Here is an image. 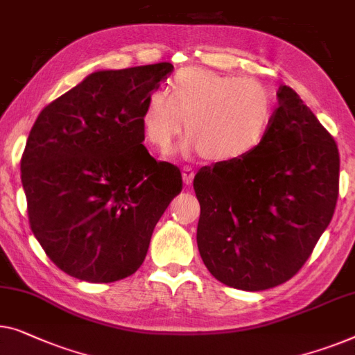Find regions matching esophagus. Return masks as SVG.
<instances>
[{
    "label": "esophagus",
    "instance_id": "34e87169",
    "mask_svg": "<svg viewBox=\"0 0 355 355\" xmlns=\"http://www.w3.org/2000/svg\"><path fill=\"white\" fill-rule=\"evenodd\" d=\"M193 176H195V171L192 168H189V166L182 168V179H184V184H186V186H190V184H192Z\"/></svg>",
    "mask_w": 355,
    "mask_h": 355
}]
</instances>
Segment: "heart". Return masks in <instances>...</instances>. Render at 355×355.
<instances>
[{
    "mask_svg": "<svg viewBox=\"0 0 355 355\" xmlns=\"http://www.w3.org/2000/svg\"><path fill=\"white\" fill-rule=\"evenodd\" d=\"M275 114V99L264 83L202 67L174 75L171 94L152 89L141 112L146 141L168 153L181 136L184 120L187 148L207 162H239L264 142Z\"/></svg>",
    "mask_w": 355,
    "mask_h": 355,
    "instance_id": "obj_1",
    "label": "heart"
}]
</instances>
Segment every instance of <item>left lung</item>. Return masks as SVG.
I'll list each match as a JSON object with an SVG mask.
<instances>
[{
    "instance_id": "obj_1",
    "label": "left lung",
    "mask_w": 355,
    "mask_h": 355,
    "mask_svg": "<svg viewBox=\"0 0 355 355\" xmlns=\"http://www.w3.org/2000/svg\"><path fill=\"white\" fill-rule=\"evenodd\" d=\"M264 142L239 162L195 174L197 245L220 284L261 291L290 280L335 213L340 153L290 86H280Z\"/></svg>"
}]
</instances>
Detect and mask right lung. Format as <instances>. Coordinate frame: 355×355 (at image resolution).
Returning <instances> with one entry per match:
<instances>
[{
  "mask_svg": "<svg viewBox=\"0 0 355 355\" xmlns=\"http://www.w3.org/2000/svg\"><path fill=\"white\" fill-rule=\"evenodd\" d=\"M169 62L97 70L46 105L20 162L33 235L75 279L110 284L135 274L153 229L182 190L178 166L144 147L146 96Z\"/></svg>",
  "mask_w": 355,
  "mask_h": 355,
  "instance_id": "1",
  "label": "right lung"
}]
</instances>
